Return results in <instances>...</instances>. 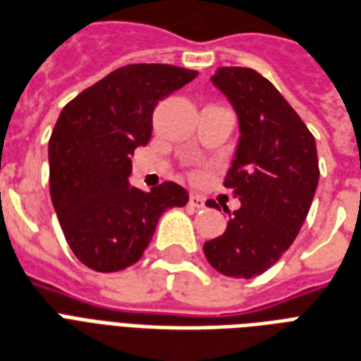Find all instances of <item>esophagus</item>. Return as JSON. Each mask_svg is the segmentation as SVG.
<instances>
[{
    "label": "esophagus",
    "instance_id": "34e87169",
    "mask_svg": "<svg viewBox=\"0 0 361 361\" xmlns=\"http://www.w3.org/2000/svg\"><path fill=\"white\" fill-rule=\"evenodd\" d=\"M188 205L194 207V209H203V207H205V200H203L202 196H197V194H190V197H188Z\"/></svg>",
    "mask_w": 361,
    "mask_h": 361
}]
</instances>
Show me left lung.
Listing matches in <instances>:
<instances>
[{
	"label": "left lung",
	"instance_id": "obj_1",
	"mask_svg": "<svg viewBox=\"0 0 361 361\" xmlns=\"http://www.w3.org/2000/svg\"><path fill=\"white\" fill-rule=\"evenodd\" d=\"M211 81L238 114L240 142L224 186L242 207L226 209L224 234L203 243V253L224 276L249 280L280 261L308 215L319 178L316 140L259 72L219 68Z\"/></svg>",
	"mask_w": 361,
	"mask_h": 361
}]
</instances>
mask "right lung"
<instances>
[{"label":"right lung","instance_id":"obj_1","mask_svg":"<svg viewBox=\"0 0 361 361\" xmlns=\"http://www.w3.org/2000/svg\"><path fill=\"white\" fill-rule=\"evenodd\" d=\"M196 75L171 64H127L62 108L49 139V190L68 245L85 267L118 272L135 264L159 216L188 202L175 183L150 192L131 186L129 156L148 145L156 104Z\"/></svg>","mask_w":361,"mask_h":361}]
</instances>
